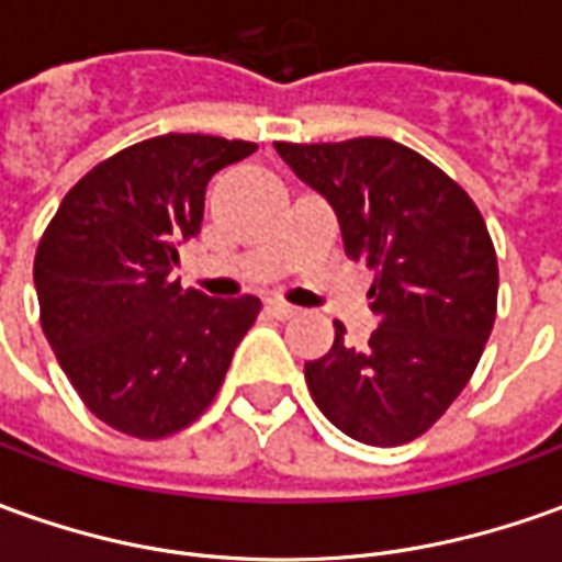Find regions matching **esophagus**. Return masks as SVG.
<instances>
[{"instance_id":"esophagus-1","label":"esophagus","mask_w":562,"mask_h":562,"mask_svg":"<svg viewBox=\"0 0 562 562\" xmlns=\"http://www.w3.org/2000/svg\"><path fill=\"white\" fill-rule=\"evenodd\" d=\"M266 308H269V315H274V318H281V321L293 318V315L300 312L296 305L284 303V300H269V303H266Z\"/></svg>"}]
</instances>
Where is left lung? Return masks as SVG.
I'll return each instance as SVG.
<instances>
[{
    "label": "left lung",
    "instance_id": "8db88e82",
    "mask_svg": "<svg viewBox=\"0 0 562 562\" xmlns=\"http://www.w3.org/2000/svg\"><path fill=\"white\" fill-rule=\"evenodd\" d=\"M330 201L351 259L367 262L379 327L367 348L305 363L318 409L348 437L397 447L425 435L462 394L493 333L498 262L477 204L428 158L385 137L274 143Z\"/></svg>",
    "mask_w": 562,
    "mask_h": 562
}]
</instances>
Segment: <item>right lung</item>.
<instances>
[{"label": "right lung", "instance_id": "add662e5", "mask_svg": "<svg viewBox=\"0 0 562 562\" xmlns=\"http://www.w3.org/2000/svg\"><path fill=\"white\" fill-rule=\"evenodd\" d=\"M250 153L207 134L134 143L69 189L38 241L42 330L85 406L122 435L158 440L199 419L257 321V296L214 300L170 274L211 177Z\"/></svg>", "mask_w": 562, "mask_h": 562}]
</instances>
